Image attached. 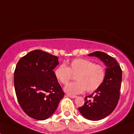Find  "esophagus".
<instances>
[{
	"mask_svg": "<svg viewBox=\"0 0 134 134\" xmlns=\"http://www.w3.org/2000/svg\"><path fill=\"white\" fill-rule=\"evenodd\" d=\"M66 96L68 97H70L72 99H74V98L76 97V96L74 95V94H66Z\"/></svg>",
	"mask_w": 134,
	"mask_h": 134,
	"instance_id": "1",
	"label": "esophagus"
}]
</instances>
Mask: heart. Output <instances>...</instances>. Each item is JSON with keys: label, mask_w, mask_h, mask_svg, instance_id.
Instances as JSON below:
<instances>
[{"label": "heart", "mask_w": 134, "mask_h": 134, "mask_svg": "<svg viewBox=\"0 0 134 134\" xmlns=\"http://www.w3.org/2000/svg\"><path fill=\"white\" fill-rule=\"evenodd\" d=\"M55 79L61 84L66 85L72 75H75L76 81L68 84L64 88L66 93L79 94L86 90L93 92L101 86L105 79L106 70L103 65L82 58L71 60L68 66L61 64L54 70Z\"/></svg>", "instance_id": "heart-1"}]
</instances>
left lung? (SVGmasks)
<instances>
[{
	"label": "left lung",
	"mask_w": 134,
	"mask_h": 134,
	"mask_svg": "<svg viewBox=\"0 0 134 134\" xmlns=\"http://www.w3.org/2000/svg\"><path fill=\"white\" fill-rule=\"evenodd\" d=\"M88 56H95L103 62L107 67L106 75L101 86L93 94L85 97V104L79 110L86 119L98 121L111 114L118 105L122 70L118 61L106 53L97 51L88 54ZM87 97L92 99H89Z\"/></svg>",
	"instance_id": "8db88e82"
}]
</instances>
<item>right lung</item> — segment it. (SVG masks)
<instances>
[{
    "mask_svg": "<svg viewBox=\"0 0 134 134\" xmlns=\"http://www.w3.org/2000/svg\"><path fill=\"white\" fill-rule=\"evenodd\" d=\"M58 58L42 50L31 51L18 62L14 72L15 93L25 113L37 120L52 115L64 97L54 75Z\"/></svg>",
    "mask_w": 134,
    "mask_h": 134,
    "instance_id": "obj_1",
    "label": "right lung"
}]
</instances>
